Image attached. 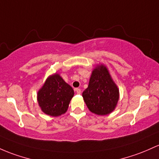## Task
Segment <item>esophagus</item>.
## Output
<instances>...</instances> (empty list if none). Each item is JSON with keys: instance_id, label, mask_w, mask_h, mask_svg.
I'll use <instances>...</instances> for the list:
<instances>
[{"instance_id": "obj_1", "label": "esophagus", "mask_w": 159, "mask_h": 159, "mask_svg": "<svg viewBox=\"0 0 159 159\" xmlns=\"http://www.w3.org/2000/svg\"><path fill=\"white\" fill-rule=\"evenodd\" d=\"M75 91H76V93H78V94H81V89H79V88H76L75 89Z\"/></svg>"}]
</instances>
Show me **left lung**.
I'll list each match as a JSON object with an SVG mask.
<instances>
[{"label":"left lung","mask_w":159,"mask_h":159,"mask_svg":"<svg viewBox=\"0 0 159 159\" xmlns=\"http://www.w3.org/2000/svg\"><path fill=\"white\" fill-rule=\"evenodd\" d=\"M82 97L89 110L94 114L106 116L114 110L119 99V90L105 66H97L93 69Z\"/></svg>","instance_id":"left-lung-1"}]
</instances>
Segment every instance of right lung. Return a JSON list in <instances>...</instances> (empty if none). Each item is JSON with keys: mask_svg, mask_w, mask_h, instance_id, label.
Wrapping results in <instances>:
<instances>
[{"mask_svg": "<svg viewBox=\"0 0 159 159\" xmlns=\"http://www.w3.org/2000/svg\"><path fill=\"white\" fill-rule=\"evenodd\" d=\"M74 90L59 74L48 77L38 92V105L45 114L60 116L67 111Z\"/></svg>", "mask_w": 159, "mask_h": 159, "instance_id": "1", "label": "right lung"}]
</instances>
